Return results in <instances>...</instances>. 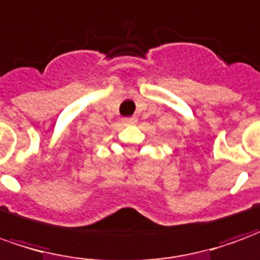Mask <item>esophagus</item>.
Returning <instances> with one entry per match:
<instances>
[{
  "mask_svg": "<svg viewBox=\"0 0 260 260\" xmlns=\"http://www.w3.org/2000/svg\"><path fill=\"white\" fill-rule=\"evenodd\" d=\"M123 121H124L126 124H136V123H137V117H136V116H132V117H124Z\"/></svg>",
  "mask_w": 260,
  "mask_h": 260,
  "instance_id": "1",
  "label": "esophagus"
}]
</instances>
